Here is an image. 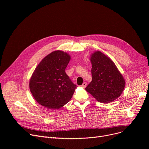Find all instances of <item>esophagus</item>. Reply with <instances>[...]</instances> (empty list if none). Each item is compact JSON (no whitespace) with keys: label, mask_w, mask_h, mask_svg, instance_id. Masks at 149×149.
<instances>
[{"label":"esophagus","mask_w":149,"mask_h":149,"mask_svg":"<svg viewBox=\"0 0 149 149\" xmlns=\"http://www.w3.org/2000/svg\"><path fill=\"white\" fill-rule=\"evenodd\" d=\"M86 86H87V83H86V82H84V83L82 84L81 86H82L83 88H84L86 87Z\"/></svg>","instance_id":"1"}]
</instances>
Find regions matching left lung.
Returning <instances> with one entry per match:
<instances>
[{"mask_svg":"<svg viewBox=\"0 0 149 149\" xmlns=\"http://www.w3.org/2000/svg\"><path fill=\"white\" fill-rule=\"evenodd\" d=\"M90 60L92 80L86 91L101 103H111L118 98L126 81L113 61L100 51L92 53Z\"/></svg>","mask_w":149,"mask_h":149,"instance_id":"1","label":"left lung"}]
</instances>
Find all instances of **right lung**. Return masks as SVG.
<instances>
[{"label":"right lung","mask_w":149,"mask_h":149,"mask_svg":"<svg viewBox=\"0 0 149 149\" xmlns=\"http://www.w3.org/2000/svg\"><path fill=\"white\" fill-rule=\"evenodd\" d=\"M70 56L55 51L43 58L36 68L29 86L37 102L49 109H57L71 99L77 86L65 72Z\"/></svg>","instance_id":"obj_1"}]
</instances>
